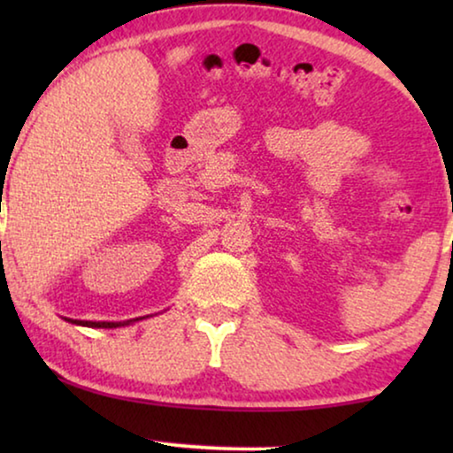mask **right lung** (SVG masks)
<instances>
[{"mask_svg":"<svg viewBox=\"0 0 453 453\" xmlns=\"http://www.w3.org/2000/svg\"><path fill=\"white\" fill-rule=\"evenodd\" d=\"M64 319L70 321V324L86 326V327H121V326H129V324H134V321L144 319V318H135V319H127V321H82V319H70V318H64Z\"/></svg>","mask_w":453,"mask_h":453,"instance_id":"obj_1","label":"right lung"}]
</instances>
